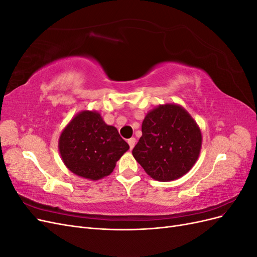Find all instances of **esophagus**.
Segmentation results:
<instances>
[{"mask_svg": "<svg viewBox=\"0 0 257 257\" xmlns=\"http://www.w3.org/2000/svg\"><path fill=\"white\" fill-rule=\"evenodd\" d=\"M127 144H128V146H130V149L132 150L134 148V146H135V144H136V139L135 138H130L128 141H127Z\"/></svg>", "mask_w": 257, "mask_h": 257, "instance_id": "1", "label": "esophagus"}]
</instances>
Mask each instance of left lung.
I'll return each mask as SVG.
<instances>
[{
	"label": "left lung",
	"instance_id": "obj_1",
	"mask_svg": "<svg viewBox=\"0 0 257 257\" xmlns=\"http://www.w3.org/2000/svg\"><path fill=\"white\" fill-rule=\"evenodd\" d=\"M143 136L132 151L154 180H177L198 160L203 136L196 121L180 105H159L142 124Z\"/></svg>",
	"mask_w": 257,
	"mask_h": 257
}]
</instances>
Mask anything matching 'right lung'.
<instances>
[{
	"label": "right lung",
	"mask_w": 257,
	"mask_h": 257,
	"mask_svg": "<svg viewBox=\"0 0 257 257\" xmlns=\"http://www.w3.org/2000/svg\"><path fill=\"white\" fill-rule=\"evenodd\" d=\"M59 152L71 172L97 181L109 176L130 146L114 126L95 110H82L67 123L59 138Z\"/></svg>",
	"instance_id": "right-lung-1"
}]
</instances>
